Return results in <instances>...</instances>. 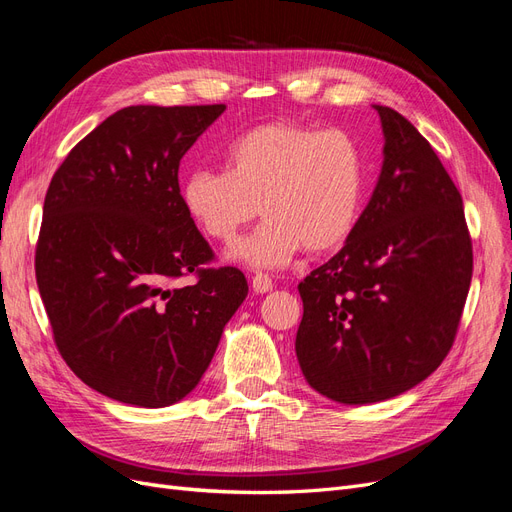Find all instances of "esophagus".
<instances>
[{
	"label": "esophagus",
	"mask_w": 512,
	"mask_h": 512,
	"mask_svg": "<svg viewBox=\"0 0 512 512\" xmlns=\"http://www.w3.org/2000/svg\"><path fill=\"white\" fill-rule=\"evenodd\" d=\"M252 288H254V292H260V294L269 292L273 288V280L267 273H256L252 277Z\"/></svg>",
	"instance_id": "1"
}]
</instances>
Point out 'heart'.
<instances>
[{"instance_id":"b5f03b06","label":"heart","mask_w":512,"mask_h":512,"mask_svg":"<svg viewBox=\"0 0 512 512\" xmlns=\"http://www.w3.org/2000/svg\"><path fill=\"white\" fill-rule=\"evenodd\" d=\"M224 162L226 170H192L181 198L198 228L220 243H232L265 215L267 222L232 252L247 265L284 267L301 247L309 254L333 250L359 220L365 156L346 130L265 123L241 134Z\"/></svg>"}]
</instances>
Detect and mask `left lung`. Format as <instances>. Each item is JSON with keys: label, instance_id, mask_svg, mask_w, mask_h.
<instances>
[{"label": "left lung", "instance_id": "obj_1", "mask_svg": "<svg viewBox=\"0 0 512 512\" xmlns=\"http://www.w3.org/2000/svg\"><path fill=\"white\" fill-rule=\"evenodd\" d=\"M376 111L384 132L376 190L342 250L299 284L303 376L350 406L401 395L440 367L472 282L453 179L406 117Z\"/></svg>", "mask_w": 512, "mask_h": 512}]
</instances>
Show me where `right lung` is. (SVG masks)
I'll list each match as a JSON object with an SVG mask.
<instances>
[{"label": "right lung", "mask_w": 512, "mask_h": 512, "mask_svg": "<svg viewBox=\"0 0 512 512\" xmlns=\"http://www.w3.org/2000/svg\"><path fill=\"white\" fill-rule=\"evenodd\" d=\"M224 104L128 106L55 170L44 196L36 282L53 339L87 386L164 408L203 378L247 297L185 211L179 164ZM194 274L190 287H173Z\"/></svg>", "instance_id": "add662e5"}]
</instances>
